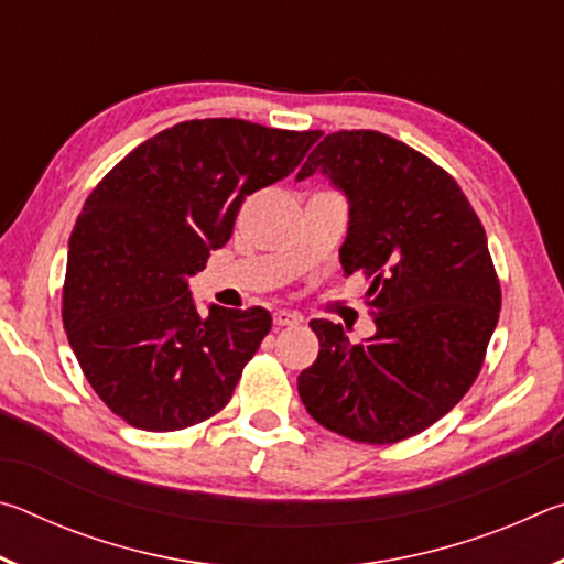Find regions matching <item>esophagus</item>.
Masks as SVG:
<instances>
[{"mask_svg": "<svg viewBox=\"0 0 564 564\" xmlns=\"http://www.w3.org/2000/svg\"><path fill=\"white\" fill-rule=\"evenodd\" d=\"M273 323H275V326H299L301 316H299V313H293V311H275Z\"/></svg>", "mask_w": 564, "mask_h": 564, "instance_id": "1", "label": "esophagus"}]
</instances>
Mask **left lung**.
<instances>
[{
    "label": "left lung",
    "instance_id": "obj_1",
    "mask_svg": "<svg viewBox=\"0 0 564 564\" xmlns=\"http://www.w3.org/2000/svg\"><path fill=\"white\" fill-rule=\"evenodd\" d=\"M316 171L348 198L340 265L370 279L376 333L352 346L340 323L311 321L321 350L299 395L350 441H405L451 413L480 373L500 316L488 238L453 176L380 131L328 133L295 178Z\"/></svg>",
    "mask_w": 564,
    "mask_h": 564
}]
</instances>
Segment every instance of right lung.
<instances>
[{
  "instance_id": "right-lung-1",
  "label": "right lung",
  "mask_w": 564,
  "mask_h": 564,
  "mask_svg": "<svg viewBox=\"0 0 564 564\" xmlns=\"http://www.w3.org/2000/svg\"><path fill=\"white\" fill-rule=\"evenodd\" d=\"M321 131L194 119L121 159L69 238L64 328L97 395L129 425L181 431L218 413L271 330L265 308L208 305L188 275L234 234L238 208L301 164Z\"/></svg>"
}]
</instances>
